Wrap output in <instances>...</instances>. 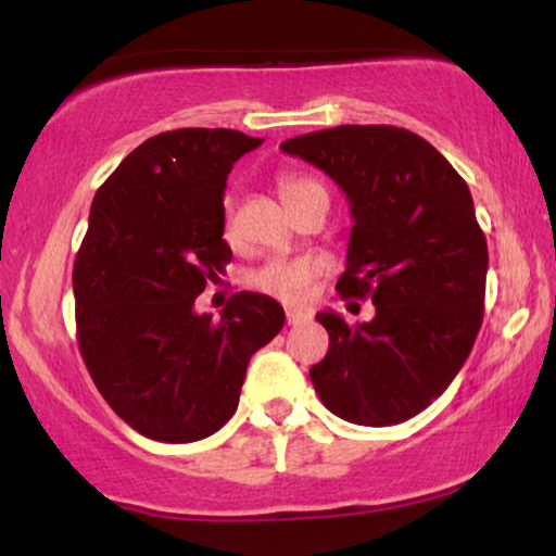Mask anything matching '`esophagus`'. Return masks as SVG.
<instances>
[{
    "label": "esophagus",
    "mask_w": 556,
    "mask_h": 556,
    "mask_svg": "<svg viewBox=\"0 0 556 556\" xmlns=\"http://www.w3.org/2000/svg\"><path fill=\"white\" fill-rule=\"evenodd\" d=\"M308 314H303V311H295V308H288L286 311V321L288 326H299V324H306L308 321Z\"/></svg>",
    "instance_id": "1"
}]
</instances>
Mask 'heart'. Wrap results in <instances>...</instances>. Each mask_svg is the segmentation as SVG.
<instances>
[{
	"instance_id": "b5f03b06",
	"label": "heart",
	"mask_w": 556,
	"mask_h": 556,
	"mask_svg": "<svg viewBox=\"0 0 556 556\" xmlns=\"http://www.w3.org/2000/svg\"><path fill=\"white\" fill-rule=\"evenodd\" d=\"M276 185H278L280 200L286 202L288 210H293L306 194L321 189L318 181L295 172L278 174ZM225 238L232 240V202L230 200L225 202ZM318 273H321V261L314 255L276 257V261L265 263L263 268H257L253 276H250V286L265 295H273V299L291 303V306H301V303L308 301L311 288H314V280Z\"/></svg>"
}]
</instances>
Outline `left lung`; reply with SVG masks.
Returning a JSON list of instances; mask_svg holds the SVG:
<instances>
[{
	"label": "left lung",
	"mask_w": 556,
	"mask_h": 556,
	"mask_svg": "<svg viewBox=\"0 0 556 556\" xmlns=\"http://www.w3.org/2000/svg\"><path fill=\"white\" fill-rule=\"evenodd\" d=\"M280 151L344 189L354 227L337 291L375 303V318L356 326L316 314L329 352L311 382L341 420L405 422L447 390L483 321L489 248L470 189L432 143L397 126L324 128Z\"/></svg>",
	"instance_id": "8db88e82"
}]
</instances>
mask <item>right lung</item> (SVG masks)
<instances>
[{
	"label": "right lung",
	"instance_id": "add662e5",
	"mask_svg": "<svg viewBox=\"0 0 556 556\" xmlns=\"http://www.w3.org/2000/svg\"><path fill=\"white\" fill-rule=\"evenodd\" d=\"M232 128L151 136L103 181L73 265L83 362L121 420L159 443H194L238 409L250 356L283 329L263 293H235L219 318L194 299L232 261L227 174L257 149Z\"/></svg>",
	"mask_w": 556,
	"mask_h": 556
}]
</instances>
